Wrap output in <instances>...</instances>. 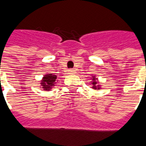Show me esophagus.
I'll return each mask as SVG.
<instances>
[{
	"label": "esophagus",
	"instance_id": "obj_1",
	"mask_svg": "<svg viewBox=\"0 0 146 146\" xmlns=\"http://www.w3.org/2000/svg\"><path fill=\"white\" fill-rule=\"evenodd\" d=\"M68 73H69V74H73V73H74V72H75V70L71 68V69H68Z\"/></svg>",
	"mask_w": 146,
	"mask_h": 146
}]
</instances>
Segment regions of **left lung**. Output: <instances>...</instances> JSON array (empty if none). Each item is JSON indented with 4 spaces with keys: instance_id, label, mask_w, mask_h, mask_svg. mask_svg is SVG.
Returning a JSON list of instances; mask_svg holds the SVG:
<instances>
[{
    "instance_id": "obj_1",
    "label": "left lung",
    "mask_w": 146,
    "mask_h": 146,
    "mask_svg": "<svg viewBox=\"0 0 146 146\" xmlns=\"http://www.w3.org/2000/svg\"><path fill=\"white\" fill-rule=\"evenodd\" d=\"M91 84H92V88L94 89V90H100L101 88H100V85L98 84V78H96L95 75L92 76V81H91Z\"/></svg>"
}]
</instances>
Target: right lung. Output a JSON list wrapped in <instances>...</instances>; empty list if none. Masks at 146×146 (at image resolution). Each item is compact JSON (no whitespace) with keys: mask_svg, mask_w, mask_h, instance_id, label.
I'll return each mask as SVG.
<instances>
[{"mask_svg":"<svg viewBox=\"0 0 146 146\" xmlns=\"http://www.w3.org/2000/svg\"><path fill=\"white\" fill-rule=\"evenodd\" d=\"M56 79H57V75L53 74H45L40 82L42 88L43 89V91H51V89H52L56 84Z\"/></svg>","mask_w":146,"mask_h":146,"instance_id":"obj_1","label":"right lung"}]
</instances>
